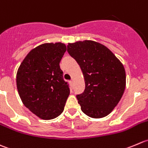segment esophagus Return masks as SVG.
<instances>
[{"label":"esophagus","mask_w":148,"mask_h":148,"mask_svg":"<svg viewBox=\"0 0 148 148\" xmlns=\"http://www.w3.org/2000/svg\"><path fill=\"white\" fill-rule=\"evenodd\" d=\"M69 83H70V84H71V86L73 87V80H71Z\"/></svg>","instance_id":"obj_1"}]
</instances>
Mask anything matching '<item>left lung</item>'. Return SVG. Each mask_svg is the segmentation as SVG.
Returning <instances> with one entry per match:
<instances>
[{
	"instance_id": "obj_1",
	"label": "left lung",
	"mask_w": 148,
	"mask_h": 148,
	"mask_svg": "<svg viewBox=\"0 0 148 148\" xmlns=\"http://www.w3.org/2000/svg\"><path fill=\"white\" fill-rule=\"evenodd\" d=\"M68 52L77 62L84 77L85 90L77 96L82 112L94 119L106 116L124 92V65L109 48L95 41L68 43Z\"/></svg>"
}]
</instances>
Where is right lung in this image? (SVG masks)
<instances>
[{
	"instance_id": "right-lung-1",
	"label": "right lung",
	"mask_w": 148,
	"mask_h": 148,
	"mask_svg": "<svg viewBox=\"0 0 148 148\" xmlns=\"http://www.w3.org/2000/svg\"><path fill=\"white\" fill-rule=\"evenodd\" d=\"M66 50L62 42L42 44L26 55L17 71L16 86L21 101L44 120L60 115L70 95L60 68Z\"/></svg>"
}]
</instances>
